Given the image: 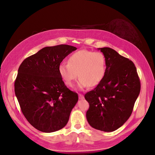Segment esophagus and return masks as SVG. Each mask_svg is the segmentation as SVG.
Wrapping results in <instances>:
<instances>
[{"label":"esophagus","mask_w":155,"mask_h":155,"mask_svg":"<svg viewBox=\"0 0 155 155\" xmlns=\"http://www.w3.org/2000/svg\"><path fill=\"white\" fill-rule=\"evenodd\" d=\"M78 96H79V99L82 100V99H83V98H84V96L82 94H79Z\"/></svg>","instance_id":"esophagus-1"}]
</instances>
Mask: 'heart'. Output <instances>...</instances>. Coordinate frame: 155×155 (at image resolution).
<instances>
[{
  "label": "heart",
  "mask_w": 155,
  "mask_h": 155,
  "mask_svg": "<svg viewBox=\"0 0 155 155\" xmlns=\"http://www.w3.org/2000/svg\"><path fill=\"white\" fill-rule=\"evenodd\" d=\"M106 68V58L104 54L82 50L70 55L68 63H61L58 72L65 85L69 87L73 85L78 74V87L84 88L97 85L105 76Z\"/></svg>",
  "instance_id": "b5f03b06"
}]
</instances>
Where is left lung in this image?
I'll return each instance as SVG.
<instances>
[{
	"label": "left lung",
	"mask_w": 155,
	"mask_h": 155,
	"mask_svg": "<svg viewBox=\"0 0 155 155\" xmlns=\"http://www.w3.org/2000/svg\"><path fill=\"white\" fill-rule=\"evenodd\" d=\"M99 50L106 58V72L97 87L85 94L89 104L86 116L92 127L112 132L132 114L140 92V81L132 61L109 47Z\"/></svg>",
	"instance_id": "1"
}]
</instances>
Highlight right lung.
<instances>
[{"label":"right lung","instance_id":"obj_1","mask_svg":"<svg viewBox=\"0 0 155 155\" xmlns=\"http://www.w3.org/2000/svg\"><path fill=\"white\" fill-rule=\"evenodd\" d=\"M77 48L67 45L47 46L26 58L15 81V93L22 114L37 130L52 133L67 125L78 101L58 72L62 61Z\"/></svg>","mask_w":155,"mask_h":155}]
</instances>
